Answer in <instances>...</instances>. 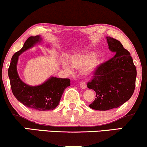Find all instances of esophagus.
<instances>
[{"mask_svg": "<svg viewBox=\"0 0 147 147\" xmlns=\"http://www.w3.org/2000/svg\"><path fill=\"white\" fill-rule=\"evenodd\" d=\"M79 85H80V88H81V89L84 90V89H86V88H87V85H86V83L84 82V81H81V82H80Z\"/></svg>", "mask_w": 147, "mask_h": 147, "instance_id": "34e87169", "label": "esophagus"}]
</instances>
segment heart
<instances>
[{"instance_id": "1", "label": "heart", "mask_w": 147, "mask_h": 147, "mask_svg": "<svg viewBox=\"0 0 147 147\" xmlns=\"http://www.w3.org/2000/svg\"><path fill=\"white\" fill-rule=\"evenodd\" d=\"M96 53L92 51H84L73 55L70 57V64L69 63H63V67L69 72H73L74 68L77 70H82L85 67L84 72L86 74H90L94 72L100 65L102 61L96 57Z\"/></svg>"}]
</instances>
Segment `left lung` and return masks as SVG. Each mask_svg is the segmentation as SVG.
Here are the masks:
<instances>
[{"mask_svg": "<svg viewBox=\"0 0 147 147\" xmlns=\"http://www.w3.org/2000/svg\"><path fill=\"white\" fill-rule=\"evenodd\" d=\"M109 49L115 55L100 65L88 88L96 92V98L89 107L106 111L125 103L131 97L136 86V68L130 53L118 40L106 37Z\"/></svg>", "mask_w": 147, "mask_h": 147, "instance_id": "obj_1", "label": "left lung"}]
</instances>
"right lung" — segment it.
Segmentation results:
<instances>
[{"instance_id":"1","label":"right lung","mask_w":147,"mask_h":147,"mask_svg":"<svg viewBox=\"0 0 147 147\" xmlns=\"http://www.w3.org/2000/svg\"><path fill=\"white\" fill-rule=\"evenodd\" d=\"M42 41L40 35L31 36L26 40L22 49L12 57L8 75L12 92L18 101L35 110H53L59 105L65 89L70 86V79L51 77L41 85L31 86L21 80L17 71L19 56Z\"/></svg>"}]
</instances>
